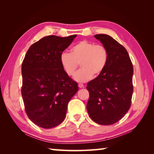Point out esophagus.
<instances>
[{"instance_id": "obj_1", "label": "esophagus", "mask_w": 154, "mask_h": 154, "mask_svg": "<svg viewBox=\"0 0 154 154\" xmlns=\"http://www.w3.org/2000/svg\"><path fill=\"white\" fill-rule=\"evenodd\" d=\"M78 86H79V88H82L84 87V85H83V83H79V84H78Z\"/></svg>"}]
</instances>
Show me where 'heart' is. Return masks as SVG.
Instances as JSON below:
<instances>
[{
  "instance_id": "b5f03b06",
  "label": "heart",
  "mask_w": 154,
  "mask_h": 154,
  "mask_svg": "<svg viewBox=\"0 0 154 154\" xmlns=\"http://www.w3.org/2000/svg\"><path fill=\"white\" fill-rule=\"evenodd\" d=\"M108 58V51L105 46L82 41L72 47L71 53H62L60 61L69 76L75 74L79 63L82 69L75 75L74 79L77 82H85L105 70Z\"/></svg>"
}]
</instances>
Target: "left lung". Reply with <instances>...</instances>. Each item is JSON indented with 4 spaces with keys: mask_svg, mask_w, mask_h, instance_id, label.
<instances>
[{
    "mask_svg": "<svg viewBox=\"0 0 154 154\" xmlns=\"http://www.w3.org/2000/svg\"><path fill=\"white\" fill-rule=\"evenodd\" d=\"M108 51L104 71L90 81L86 87L90 97L87 110L90 118L100 125H111L129 110L133 92V66L124 47L111 36L94 35Z\"/></svg>",
    "mask_w": 154,
    "mask_h": 154,
    "instance_id": "obj_1",
    "label": "left lung"
}]
</instances>
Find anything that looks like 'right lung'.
<instances>
[{"label": "right lung", "instance_id": "add662e5", "mask_svg": "<svg viewBox=\"0 0 154 154\" xmlns=\"http://www.w3.org/2000/svg\"><path fill=\"white\" fill-rule=\"evenodd\" d=\"M76 36H45L30 47L23 61L22 95L26 113L43 128H51L64 121L68 103L79 89L60 61L61 54Z\"/></svg>", "mask_w": 154, "mask_h": 154}]
</instances>
